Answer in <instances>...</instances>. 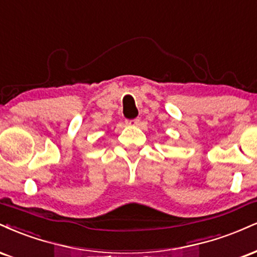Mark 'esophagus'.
I'll return each mask as SVG.
<instances>
[{
    "instance_id": "esophagus-1",
    "label": "esophagus",
    "mask_w": 257,
    "mask_h": 257,
    "mask_svg": "<svg viewBox=\"0 0 257 257\" xmlns=\"http://www.w3.org/2000/svg\"><path fill=\"white\" fill-rule=\"evenodd\" d=\"M126 125L128 126H137L140 123V119H131V120H126Z\"/></svg>"
}]
</instances>
